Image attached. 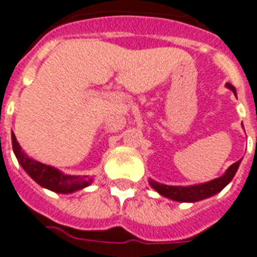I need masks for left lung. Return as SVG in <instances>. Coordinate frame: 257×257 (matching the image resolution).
Returning <instances> with one entry per match:
<instances>
[{"label":"left lung","mask_w":257,"mask_h":257,"mask_svg":"<svg viewBox=\"0 0 257 257\" xmlns=\"http://www.w3.org/2000/svg\"><path fill=\"white\" fill-rule=\"evenodd\" d=\"M227 87L230 90L233 91L235 94V88L233 85L227 83ZM241 161H237L235 163H233L231 166L227 169V172L223 174L219 178H215L210 182H206V184H201V185H193V187H169V185H162V184H158L155 181H150V185L155 189L157 192H159L162 196L169 197L172 200L177 201H197L203 200L206 197H210L212 195H215L219 191H222L223 188L229 184L233 177H234L237 169L240 166Z\"/></svg>","instance_id":"left-lung-1"}]
</instances>
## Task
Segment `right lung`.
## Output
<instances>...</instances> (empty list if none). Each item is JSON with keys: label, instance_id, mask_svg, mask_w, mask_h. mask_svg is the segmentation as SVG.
I'll list each match as a JSON object with an SVG mask.
<instances>
[{"label": "right lung", "instance_id": "obj_1", "mask_svg": "<svg viewBox=\"0 0 257 257\" xmlns=\"http://www.w3.org/2000/svg\"><path fill=\"white\" fill-rule=\"evenodd\" d=\"M12 147L19 163L28 173V176L31 177L32 180H35L41 187L47 188L53 192H58V193H72L81 188L88 187L91 184V180H87L85 177L65 176L54 167L46 166L43 163L32 161L26 157L16 142L15 134H12Z\"/></svg>", "mask_w": 257, "mask_h": 257}]
</instances>
